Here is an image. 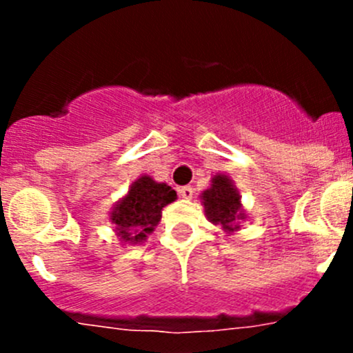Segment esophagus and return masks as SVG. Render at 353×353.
<instances>
[{
	"label": "esophagus",
	"mask_w": 353,
	"mask_h": 353,
	"mask_svg": "<svg viewBox=\"0 0 353 353\" xmlns=\"http://www.w3.org/2000/svg\"><path fill=\"white\" fill-rule=\"evenodd\" d=\"M177 193H179L181 198L191 199V198H193V194H194V190L191 186H183V188H179V190H177Z\"/></svg>",
	"instance_id": "obj_1"
}]
</instances>
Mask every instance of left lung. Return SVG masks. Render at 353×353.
I'll list each match as a JSON object with an SVG mask.
<instances>
[{"label": "left lung", "mask_w": 353, "mask_h": 353, "mask_svg": "<svg viewBox=\"0 0 353 353\" xmlns=\"http://www.w3.org/2000/svg\"><path fill=\"white\" fill-rule=\"evenodd\" d=\"M203 205H205L210 222L220 223L225 230L237 229L234 223L237 220H243L244 216V213L241 212L239 194L234 190L227 176L213 177L212 188L203 193Z\"/></svg>", "instance_id": "1"}]
</instances>
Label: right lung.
Instances as JSON below:
<instances>
[{"mask_svg": "<svg viewBox=\"0 0 353 353\" xmlns=\"http://www.w3.org/2000/svg\"><path fill=\"white\" fill-rule=\"evenodd\" d=\"M176 199V191L167 184L143 176L131 186L128 196L114 208L112 222L124 241L140 243L160 222L162 208Z\"/></svg>", "mask_w": 353, "mask_h": 353, "instance_id": "add662e5", "label": "right lung"}]
</instances>
